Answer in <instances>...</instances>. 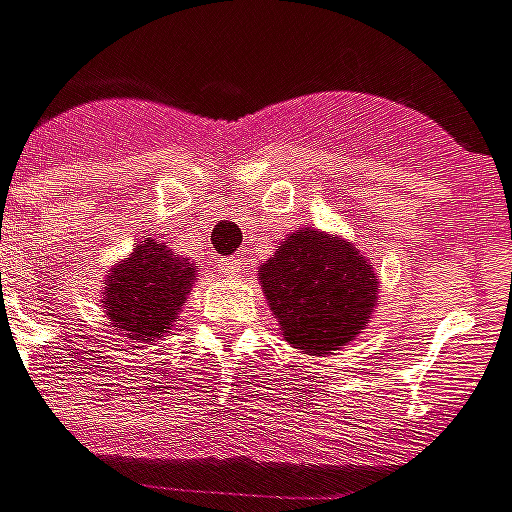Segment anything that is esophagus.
<instances>
[{"label": "esophagus", "mask_w": 512, "mask_h": 512, "mask_svg": "<svg viewBox=\"0 0 512 512\" xmlns=\"http://www.w3.org/2000/svg\"><path fill=\"white\" fill-rule=\"evenodd\" d=\"M216 272H221L224 277H232L240 272V259L237 256H224V259H216Z\"/></svg>", "instance_id": "1"}]
</instances>
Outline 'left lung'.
Returning a JSON list of instances; mask_svg holds the SVG:
<instances>
[{"label":"left lung","instance_id":"obj_1","mask_svg":"<svg viewBox=\"0 0 512 512\" xmlns=\"http://www.w3.org/2000/svg\"><path fill=\"white\" fill-rule=\"evenodd\" d=\"M285 342L304 355H334L366 328L379 299L371 261L344 237L299 227L259 267Z\"/></svg>","mask_w":512,"mask_h":512}]
</instances>
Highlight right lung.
<instances>
[{"label": "right lung", "mask_w": 512, "mask_h": 512, "mask_svg": "<svg viewBox=\"0 0 512 512\" xmlns=\"http://www.w3.org/2000/svg\"><path fill=\"white\" fill-rule=\"evenodd\" d=\"M197 280V269L165 243L144 237L128 259L109 269L104 312L114 331L146 344L170 334L186 296Z\"/></svg>", "instance_id": "obj_1"}]
</instances>
